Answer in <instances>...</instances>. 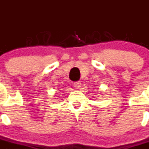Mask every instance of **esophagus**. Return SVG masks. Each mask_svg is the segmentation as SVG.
Instances as JSON below:
<instances>
[{
	"label": "esophagus",
	"instance_id": "1",
	"mask_svg": "<svg viewBox=\"0 0 149 149\" xmlns=\"http://www.w3.org/2000/svg\"><path fill=\"white\" fill-rule=\"evenodd\" d=\"M74 86L76 88H79L81 86V82L79 81H77V82H74Z\"/></svg>",
	"mask_w": 149,
	"mask_h": 149
}]
</instances>
